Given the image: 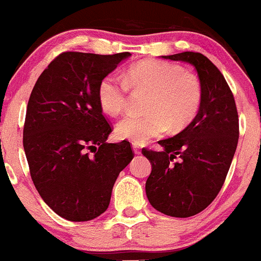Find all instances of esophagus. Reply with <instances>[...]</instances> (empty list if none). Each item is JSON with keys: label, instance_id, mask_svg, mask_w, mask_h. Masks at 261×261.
Listing matches in <instances>:
<instances>
[{"label": "esophagus", "instance_id": "esophagus-1", "mask_svg": "<svg viewBox=\"0 0 261 261\" xmlns=\"http://www.w3.org/2000/svg\"><path fill=\"white\" fill-rule=\"evenodd\" d=\"M133 150H134V152H135L136 154L141 153V147H140V146L137 145V144H133Z\"/></svg>", "mask_w": 261, "mask_h": 261}]
</instances>
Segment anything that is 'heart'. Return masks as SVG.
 I'll list each match as a JSON object with an SVG mask.
<instances>
[{"label": "heart", "instance_id": "obj_1", "mask_svg": "<svg viewBox=\"0 0 261 261\" xmlns=\"http://www.w3.org/2000/svg\"><path fill=\"white\" fill-rule=\"evenodd\" d=\"M145 91V115H128L115 127L119 139L134 144H145L153 137L187 127L198 114L203 99V85L199 76L173 63L147 59L131 65L124 80L114 75L99 83L98 101L109 115L124 111L127 90Z\"/></svg>", "mask_w": 261, "mask_h": 261}]
</instances>
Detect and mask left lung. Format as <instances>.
I'll return each mask as SVG.
<instances>
[{"label": "left lung", "instance_id": "1", "mask_svg": "<svg viewBox=\"0 0 261 261\" xmlns=\"http://www.w3.org/2000/svg\"><path fill=\"white\" fill-rule=\"evenodd\" d=\"M162 58L193 65L202 82L203 99L185 130L159 141L162 151L142 150L152 165L146 196L166 216L187 218L205 210L219 193L237 150L239 119L228 83L207 57L183 51Z\"/></svg>", "mask_w": 261, "mask_h": 261}]
</instances>
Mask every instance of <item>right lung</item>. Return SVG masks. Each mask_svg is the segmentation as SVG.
Segmentation results:
<instances>
[{
	"instance_id": "1",
	"label": "right lung",
	"mask_w": 261,
	"mask_h": 261,
	"mask_svg": "<svg viewBox=\"0 0 261 261\" xmlns=\"http://www.w3.org/2000/svg\"><path fill=\"white\" fill-rule=\"evenodd\" d=\"M130 56L64 51L31 93L25 157L42 199L62 218L87 222L104 213L117 176L134 159L130 142H107L111 126L98 101L99 83Z\"/></svg>"
}]
</instances>
